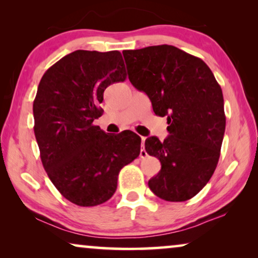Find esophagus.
<instances>
[{"instance_id": "esophagus-1", "label": "esophagus", "mask_w": 258, "mask_h": 258, "mask_svg": "<svg viewBox=\"0 0 258 258\" xmlns=\"http://www.w3.org/2000/svg\"><path fill=\"white\" fill-rule=\"evenodd\" d=\"M144 141H146V137H143V136H141V142H142V149H141V153H140V156L141 157H147V151L144 150Z\"/></svg>"}]
</instances>
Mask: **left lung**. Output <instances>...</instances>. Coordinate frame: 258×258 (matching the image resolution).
Instances as JSON below:
<instances>
[{
	"label": "left lung",
	"instance_id": "1",
	"mask_svg": "<svg viewBox=\"0 0 258 258\" xmlns=\"http://www.w3.org/2000/svg\"><path fill=\"white\" fill-rule=\"evenodd\" d=\"M123 56L130 82L169 124L163 142L146 140L147 153L162 165L148 185L164 201L190 200L209 182L220 158L225 130L220 84L202 59L174 45L124 50Z\"/></svg>",
	"mask_w": 258,
	"mask_h": 258
}]
</instances>
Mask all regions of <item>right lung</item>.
Masks as SVG:
<instances>
[{
    "label": "right lung",
    "instance_id": "right-lung-1",
    "mask_svg": "<svg viewBox=\"0 0 258 258\" xmlns=\"http://www.w3.org/2000/svg\"><path fill=\"white\" fill-rule=\"evenodd\" d=\"M126 77L117 50H76L42 76L33 104L34 133L42 164L63 197L80 207L110 199L119 170L140 155L135 133L105 134L94 119L105 88Z\"/></svg>",
    "mask_w": 258,
    "mask_h": 258
}]
</instances>
